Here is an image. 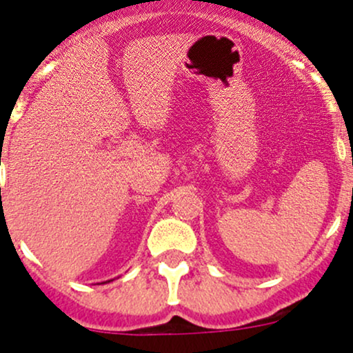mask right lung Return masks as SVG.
Returning a JSON list of instances; mask_svg holds the SVG:
<instances>
[{"label":"right lung","mask_w":353,"mask_h":353,"mask_svg":"<svg viewBox=\"0 0 353 353\" xmlns=\"http://www.w3.org/2000/svg\"><path fill=\"white\" fill-rule=\"evenodd\" d=\"M105 283H108V281H105Z\"/></svg>","instance_id":"right-lung-1"}]
</instances>
